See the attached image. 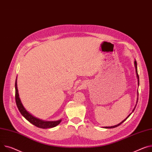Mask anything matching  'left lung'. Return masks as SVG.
Returning <instances> with one entry per match:
<instances>
[{
  "label": "left lung",
  "instance_id": "left-lung-1",
  "mask_svg": "<svg viewBox=\"0 0 152 152\" xmlns=\"http://www.w3.org/2000/svg\"><path fill=\"white\" fill-rule=\"evenodd\" d=\"M134 65H135V68H136V75H137V79H138V85L139 84V75H138V73H137V62H136V61L135 60L134 61ZM137 94H138V92H137ZM137 100H138V98H137V102H136V106H135V107H134V108L133 109V112L132 113H133V111L134 110V109H135V108H136V105H137ZM132 113H131V114H129V115L125 119V120H124L122 122H120V124H118V125H115V126H105L104 128H115V127H117V126H118L119 125H120L121 124H122V123H124L125 121L129 117V115L132 114Z\"/></svg>",
  "mask_w": 152,
  "mask_h": 152
}]
</instances>
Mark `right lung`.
Returning <instances> with one entry per match:
<instances>
[{
  "label": "right lung",
  "instance_id": "add662e5",
  "mask_svg": "<svg viewBox=\"0 0 152 152\" xmlns=\"http://www.w3.org/2000/svg\"><path fill=\"white\" fill-rule=\"evenodd\" d=\"M15 99L17 107L19 110V112L23 115V116L26 120H27L30 123H31L32 124L38 128L43 129L53 128L57 126L60 122H61V120H59L57 121H44L43 120H40L39 118L35 117L32 114H30L28 112H27L24 108V107L23 106L19 97L16 79L15 82Z\"/></svg>",
  "mask_w": 152,
  "mask_h": 152
}]
</instances>
